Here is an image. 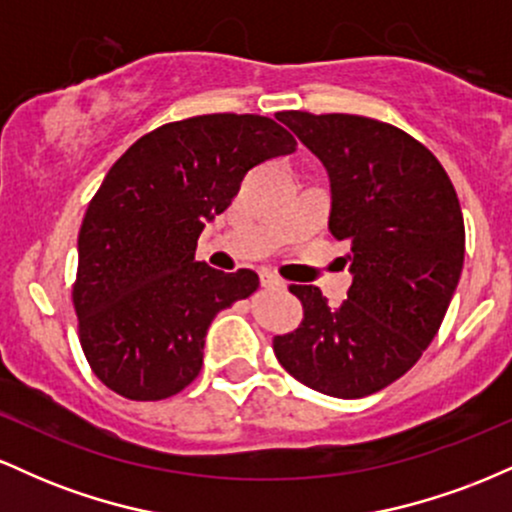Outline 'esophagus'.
Returning a JSON list of instances; mask_svg holds the SVG:
<instances>
[{
  "instance_id": "1",
  "label": "esophagus",
  "mask_w": 512,
  "mask_h": 512,
  "mask_svg": "<svg viewBox=\"0 0 512 512\" xmlns=\"http://www.w3.org/2000/svg\"><path fill=\"white\" fill-rule=\"evenodd\" d=\"M260 281H262V286H267V289H286V281L279 279L276 274H269V272L262 274Z\"/></svg>"
}]
</instances>
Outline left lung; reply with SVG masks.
Here are the masks:
<instances>
[{
	"mask_svg": "<svg viewBox=\"0 0 512 512\" xmlns=\"http://www.w3.org/2000/svg\"><path fill=\"white\" fill-rule=\"evenodd\" d=\"M276 117L330 173V233L349 245L354 284L339 308L317 286L291 284L303 320L276 334L274 354L322 395H373L419 361L448 313L464 262L460 199L438 158L395 125L303 110Z\"/></svg>",
	"mask_w": 512,
	"mask_h": 512,
	"instance_id": "obj_1",
	"label": "left lung"
}]
</instances>
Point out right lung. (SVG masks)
<instances>
[{
    "label": "right lung",
    "instance_id": "add662e5",
    "mask_svg": "<svg viewBox=\"0 0 512 512\" xmlns=\"http://www.w3.org/2000/svg\"><path fill=\"white\" fill-rule=\"evenodd\" d=\"M291 151L272 117L214 113L168 122L117 158L88 202L72 284L81 349L108 390L158 402L197 378L211 320L260 284L197 262L199 233L250 168Z\"/></svg>",
    "mask_w": 512,
    "mask_h": 512
}]
</instances>
